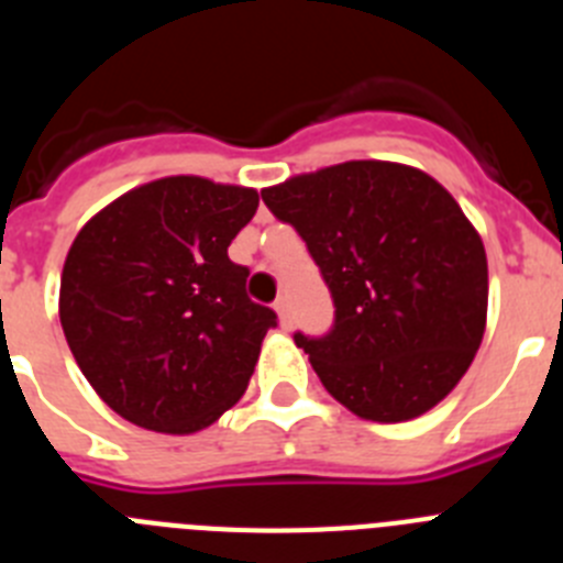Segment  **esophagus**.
<instances>
[{"mask_svg": "<svg viewBox=\"0 0 563 563\" xmlns=\"http://www.w3.org/2000/svg\"><path fill=\"white\" fill-rule=\"evenodd\" d=\"M276 316H278V324H282V330H290L292 321H290V305H287V298H278L276 301Z\"/></svg>", "mask_w": 563, "mask_h": 563, "instance_id": "obj_1", "label": "esophagus"}]
</instances>
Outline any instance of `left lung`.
<instances>
[{"label": "left lung", "instance_id": "left-lung-1", "mask_svg": "<svg viewBox=\"0 0 563 563\" xmlns=\"http://www.w3.org/2000/svg\"><path fill=\"white\" fill-rule=\"evenodd\" d=\"M290 222L335 301L324 338L296 343L341 406L406 422L454 391L487 324V256L434 177L389 161H346L262 188Z\"/></svg>", "mask_w": 563, "mask_h": 563}]
</instances>
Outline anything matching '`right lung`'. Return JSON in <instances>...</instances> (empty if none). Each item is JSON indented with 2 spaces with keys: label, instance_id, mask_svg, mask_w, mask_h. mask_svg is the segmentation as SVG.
<instances>
[{
  "label": "right lung",
  "instance_id": "obj_1",
  "mask_svg": "<svg viewBox=\"0 0 563 563\" xmlns=\"http://www.w3.org/2000/svg\"><path fill=\"white\" fill-rule=\"evenodd\" d=\"M256 188L177 174L143 183L69 245L58 290L78 369L123 420L197 434L245 395L276 312L245 292L228 245Z\"/></svg>",
  "mask_w": 563,
  "mask_h": 563
}]
</instances>
